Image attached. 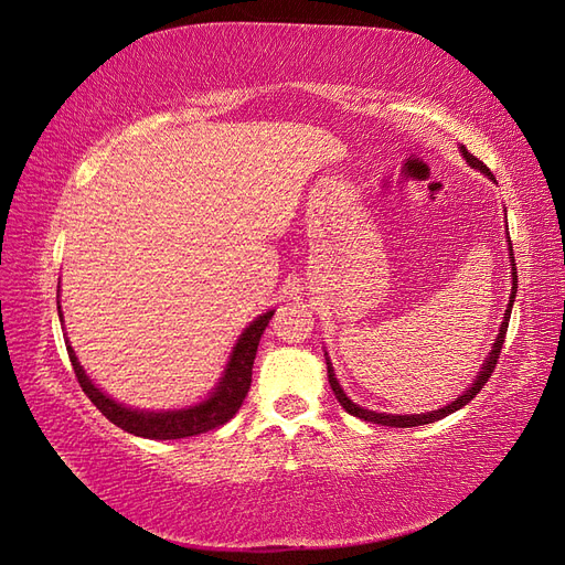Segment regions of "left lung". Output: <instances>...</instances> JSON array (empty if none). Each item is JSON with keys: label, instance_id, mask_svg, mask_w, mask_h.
Returning <instances> with one entry per match:
<instances>
[{"label": "left lung", "instance_id": "8db88e82", "mask_svg": "<svg viewBox=\"0 0 565 565\" xmlns=\"http://www.w3.org/2000/svg\"><path fill=\"white\" fill-rule=\"evenodd\" d=\"M459 150H461V156H465V160L473 167V169H481L483 174H488L490 179H492V172L490 169L478 160V158H473L471 152L465 148V146H459ZM509 245H511V241H509ZM509 259H511V295H509V303H507V311H504V320H502V328H500V334H498V339H494V344H492V351H490V355L486 358V363H483V367H481V372L476 374V380H473V384L461 393L459 398H455L450 405H446V407H438V409H431V413H422V415H386V413H374V409H365V407H361V405H355L347 393H344V388L339 386V382H337V377H334V370H332V365H330V361L328 358H324V361H328V377H330V386H332V391H334V396H337V401H339V405L347 409L349 415H353V417H361V419H365V422H372V424H382V426H398V429H407V426H422V424H431V422H438V419H443V417H448V415H452L455 409H459V407H465L469 401H473L476 398V393L481 391L483 386H486V382H488V377L490 374L494 372V365H498V358H500V353H502V344H504V337H507V328H509V316H511V309H514V299H516V285H519V276H516V264H514V254L509 252Z\"/></svg>", "mask_w": 565, "mask_h": 565}]
</instances>
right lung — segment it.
Listing matches in <instances>:
<instances>
[{
  "label": "right lung",
  "mask_w": 565,
  "mask_h": 565,
  "mask_svg": "<svg viewBox=\"0 0 565 565\" xmlns=\"http://www.w3.org/2000/svg\"><path fill=\"white\" fill-rule=\"evenodd\" d=\"M58 318L63 320L61 306H58ZM270 318H273V311H266L264 316L252 320L249 328H245V332L241 334V339H237V344L231 353L224 377H221V382L216 384V388L212 391V396L207 401L191 407H181V409H167V413H146V409L125 407L122 403L113 401L87 377V372H84V367L79 365L73 347L67 344V339H65V349H67V355H71L75 377L82 391L87 393L89 401L115 426L141 438L174 440V438H188V436L212 431L216 426L226 424L237 409H241L247 391L252 386V365L256 358V349H259V339L268 328Z\"/></svg>",
  "instance_id": "right-lung-1"
}]
</instances>
